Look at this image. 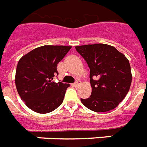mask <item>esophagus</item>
I'll list each match as a JSON object with an SVG mask.
<instances>
[{"mask_svg":"<svg viewBox=\"0 0 147 147\" xmlns=\"http://www.w3.org/2000/svg\"><path fill=\"white\" fill-rule=\"evenodd\" d=\"M80 83H81V82L80 80H77L76 81V82H75L74 83V86H78L79 85H80Z\"/></svg>","mask_w":147,"mask_h":147,"instance_id":"34e87169","label":"esophagus"}]
</instances>
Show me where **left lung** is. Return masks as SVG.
Wrapping results in <instances>:
<instances>
[{
	"instance_id": "left-lung-1",
	"label": "left lung",
	"mask_w": 147,
	"mask_h": 147,
	"mask_svg": "<svg viewBox=\"0 0 147 147\" xmlns=\"http://www.w3.org/2000/svg\"><path fill=\"white\" fill-rule=\"evenodd\" d=\"M75 49L90 70L92 93L88 98H80L81 102L96 112L116 108L127 94L132 81L127 58L109 45H85Z\"/></svg>"
}]
</instances>
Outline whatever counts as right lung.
<instances>
[{
    "mask_svg": "<svg viewBox=\"0 0 147 147\" xmlns=\"http://www.w3.org/2000/svg\"><path fill=\"white\" fill-rule=\"evenodd\" d=\"M71 46L44 45L21 57L16 70L15 83L26 105L37 113L45 114L61 105L70 85L55 83L57 65Z\"/></svg>",
    "mask_w": 147,
    "mask_h": 147,
    "instance_id": "right-lung-1",
    "label": "right lung"
}]
</instances>
